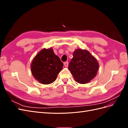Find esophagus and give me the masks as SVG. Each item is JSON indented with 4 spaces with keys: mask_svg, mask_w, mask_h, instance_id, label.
Here are the masks:
<instances>
[{
    "mask_svg": "<svg viewBox=\"0 0 128 128\" xmlns=\"http://www.w3.org/2000/svg\"><path fill=\"white\" fill-rule=\"evenodd\" d=\"M64 67H67L68 66V62H64Z\"/></svg>",
    "mask_w": 128,
    "mask_h": 128,
    "instance_id": "esophagus-1",
    "label": "esophagus"
}]
</instances>
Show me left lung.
I'll return each mask as SVG.
<instances>
[{"mask_svg": "<svg viewBox=\"0 0 128 128\" xmlns=\"http://www.w3.org/2000/svg\"><path fill=\"white\" fill-rule=\"evenodd\" d=\"M68 69L76 82L86 84L96 76L99 63L88 50L78 48L73 53Z\"/></svg>", "mask_w": 128, "mask_h": 128, "instance_id": "left-lung-1", "label": "left lung"}]
</instances>
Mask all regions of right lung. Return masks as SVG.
Segmentation results:
<instances>
[{"label": "right lung", "mask_w": 128, "mask_h": 128, "mask_svg": "<svg viewBox=\"0 0 128 128\" xmlns=\"http://www.w3.org/2000/svg\"><path fill=\"white\" fill-rule=\"evenodd\" d=\"M63 66L51 48H43L34 58L31 64V71L34 78L40 83L49 84L56 80Z\"/></svg>", "instance_id": "obj_1"}]
</instances>
